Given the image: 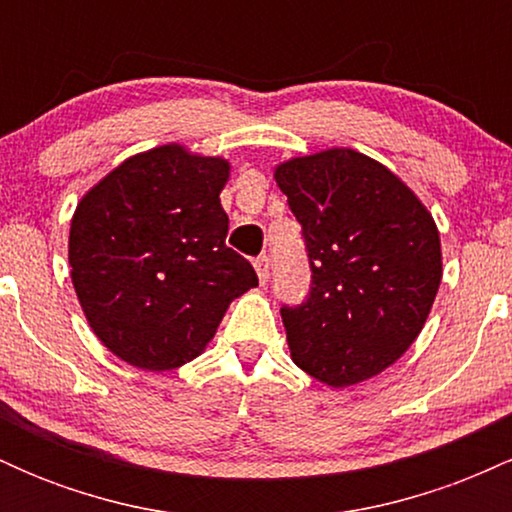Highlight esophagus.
I'll use <instances>...</instances> for the list:
<instances>
[{"label": "esophagus", "instance_id": "1", "mask_svg": "<svg viewBox=\"0 0 512 512\" xmlns=\"http://www.w3.org/2000/svg\"><path fill=\"white\" fill-rule=\"evenodd\" d=\"M255 272H257V276H260V284H267V281H269V257L267 255L257 257Z\"/></svg>", "mask_w": 512, "mask_h": 512}]
</instances>
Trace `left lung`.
<instances>
[{"label":"left lung","instance_id":"left-lung-1","mask_svg":"<svg viewBox=\"0 0 512 512\" xmlns=\"http://www.w3.org/2000/svg\"><path fill=\"white\" fill-rule=\"evenodd\" d=\"M301 223L303 303L281 305L293 363L344 387L378 375L419 337L443 276L433 216L397 175L351 149L274 173Z\"/></svg>","mask_w":512,"mask_h":512}]
</instances>
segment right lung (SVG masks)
I'll return each mask as SVG.
<instances>
[{
  "label": "right lung",
  "mask_w": 512,
  "mask_h": 512,
  "mask_svg": "<svg viewBox=\"0 0 512 512\" xmlns=\"http://www.w3.org/2000/svg\"><path fill=\"white\" fill-rule=\"evenodd\" d=\"M223 158L158 146L117 166L74 211L72 281L96 337L144 370L204 351L233 298L257 286L226 245Z\"/></svg>",
  "instance_id": "right-lung-1"
}]
</instances>
